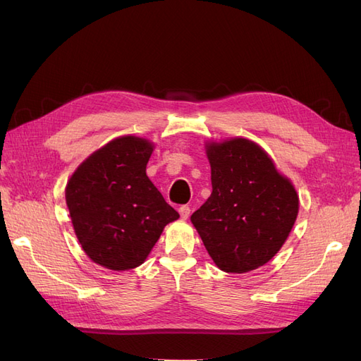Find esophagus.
Returning <instances> with one entry per match:
<instances>
[{"label":"esophagus","instance_id":"1","mask_svg":"<svg viewBox=\"0 0 361 361\" xmlns=\"http://www.w3.org/2000/svg\"><path fill=\"white\" fill-rule=\"evenodd\" d=\"M179 214H180V218H182V220H187V218H188V216H190V214H191L190 206H187V204L180 206V207H179Z\"/></svg>","mask_w":361,"mask_h":361}]
</instances>
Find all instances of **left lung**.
<instances>
[{
  "instance_id": "8db88e82",
  "label": "left lung",
  "mask_w": 361,
  "mask_h": 361,
  "mask_svg": "<svg viewBox=\"0 0 361 361\" xmlns=\"http://www.w3.org/2000/svg\"><path fill=\"white\" fill-rule=\"evenodd\" d=\"M212 192L191 215L207 253L221 271L243 274L274 257L298 215L292 182L247 138L207 143Z\"/></svg>"
}]
</instances>
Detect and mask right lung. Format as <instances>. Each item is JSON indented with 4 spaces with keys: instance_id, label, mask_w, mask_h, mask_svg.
I'll list each match as a JSON object with an SVG mask.
<instances>
[{
    "instance_id": "add662e5",
    "label": "right lung",
    "mask_w": 361,
    "mask_h": 361,
    "mask_svg": "<svg viewBox=\"0 0 361 361\" xmlns=\"http://www.w3.org/2000/svg\"><path fill=\"white\" fill-rule=\"evenodd\" d=\"M152 152L149 140L118 137L87 158L66 185L76 238L97 265H141L164 227L179 218L147 178Z\"/></svg>"
}]
</instances>
